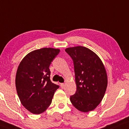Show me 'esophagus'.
I'll use <instances>...</instances> for the list:
<instances>
[{
	"instance_id": "1",
	"label": "esophagus",
	"mask_w": 129,
	"mask_h": 129,
	"mask_svg": "<svg viewBox=\"0 0 129 129\" xmlns=\"http://www.w3.org/2000/svg\"><path fill=\"white\" fill-rule=\"evenodd\" d=\"M60 86H61V88H64V87H65V84L64 83L60 84Z\"/></svg>"
}]
</instances>
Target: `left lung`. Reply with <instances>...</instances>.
Listing matches in <instances>:
<instances>
[{"mask_svg":"<svg viewBox=\"0 0 129 129\" xmlns=\"http://www.w3.org/2000/svg\"><path fill=\"white\" fill-rule=\"evenodd\" d=\"M65 51L74 61L77 85V91L70 101L79 111H93L102 101L107 88L104 64L95 52L86 47H69Z\"/></svg>","mask_w":129,"mask_h":129,"instance_id":"left-lung-1","label":"left lung"}]
</instances>
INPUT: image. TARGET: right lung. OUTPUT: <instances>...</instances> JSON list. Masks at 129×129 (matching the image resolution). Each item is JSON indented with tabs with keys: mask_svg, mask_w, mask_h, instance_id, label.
I'll use <instances>...</instances> for the list:
<instances>
[{
	"mask_svg": "<svg viewBox=\"0 0 129 129\" xmlns=\"http://www.w3.org/2000/svg\"><path fill=\"white\" fill-rule=\"evenodd\" d=\"M59 49L43 48L27 54L20 62L15 77V86L21 103L34 114L47 110L58 85L50 80V65Z\"/></svg>",
	"mask_w": 129,
	"mask_h": 129,
	"instance_id": "right-lung-1",
	"label": "right lung"
}]
</instances>
